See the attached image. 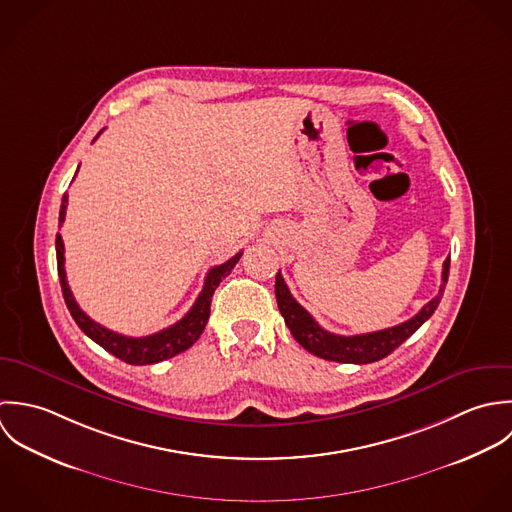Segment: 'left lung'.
<instances>
[{
	"mask_svg": "<svg viewBox=\"0 0 512 512\" xmlns=\"http://www.w3.org/2000/svg\"><path fill=\"white\" fill-rule=\"evenodd\" d=\"M447 277H449V259H445L443 263V273H441L443 283L439 287L437 297H433L415 316H411L409 320L398 326L384 328L378 332H368V334H356V336H340L324 330L307 310L295 301L281 271L277 273V279H275V297L291 334L310 354L324 360L342 362V364H370L392 354L435 312V308L441 303Z\"/></svg>",
	"mask_w": 512,
	"mask_h": 512,
	"instance_id": "left-lung-1",
	"label": "left lung"
}]
</instances>
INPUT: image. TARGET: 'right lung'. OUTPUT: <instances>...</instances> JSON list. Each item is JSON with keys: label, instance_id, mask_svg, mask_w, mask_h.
<instances>
[{"label": "right lung", "instance_id": "right-lung-1", "mask_svg": "<svg viewBox=\"0 0 512 512\" xmlns=\"http://www.w3.org/2000/svg\"><path fill=\"white\" fill-rule=\"evenodd\" d=\"M67 200L69 198L65 194L63 202H61V211H59V223L65 221ZM55 249H57L59 281H61L63 297H65V303H67L71 316L75 318L79 328L91 340H95L99 346H103L104 350L110 352L112 356L120 358L126 364H132V366L156 364V362L174 358L176 354L188 350L204 332L207 318H209L211 297H213L215 289L231 273V269L237 265V261L243 255V253H237L235 257H231L223 265H217V267L209 269L200 297L196 299L194 307L188 310V314L182 320H178L176 324H172V326H168V328H164V330H160L156 334L142 336V338H132V336H124V334H118V332H112V330L104 328L103 324L95 322L91 316H87L81 310V307L75 301V297H73V293H71V289H69V283H67V275H65V245H63V239H61L59 233H57Z\"/></svg>", "mask_w": 512, "mask_h": 512}]
</instances>
